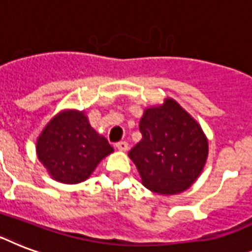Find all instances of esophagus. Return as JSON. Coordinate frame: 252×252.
<instances>
[{
  "mask_svg": "<svg viewBox=\"0 0 252 252\" xmlns=\"http://www.w3.org/2000/svg\"><path fill=\"white\" fill-rule=\"evenodd\" d=\"M116 148H118L120 152H126L128 150V142L126 141H120L116 144Z\"/></svg>",
  "mask_w": 252,
  "mask_h": 252,
  "instance_id": "obj_1",
  "label": "esophagus"
}]
</instances>
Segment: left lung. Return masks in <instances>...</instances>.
Here are the masks:
<instances>
[{
  "label": "left lung",
  "instance_id": "1",
  "mask_svg": "<svg viewBox=\"0 0 252 252\" xmlns=\"http://www.w3.org/2000/svg\"><path fill=\"white\" fill-rule=\"evenodd\" d=\"M141 141L129 150L142 184L159 195H176L193 184L208 158L201 126L174 99L144 111Z\"/></svg>",
  "mask_w": 252,
  "mask_h": 252
}]
</instances>
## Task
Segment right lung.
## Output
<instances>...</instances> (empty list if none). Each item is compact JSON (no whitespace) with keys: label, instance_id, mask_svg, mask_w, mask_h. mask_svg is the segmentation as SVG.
I'll use <instances>...</instances> for the list:
<instances>
[{"label":"right lung","instance_id":"obj_1","mask_svg":"<svg viewBox=\"0 0 252 252\" xmlns=\"http://www.w3.org/2000/svg\"><path fill=\"white\" fill-rule=\"evenodd\" d=\"M112 152L106 137L90 126L85 112L76 110L57 114L36 142L39 161L53 179L66 184L86 180Z\"/></svg>","mask_w":252,"mask_h":252}]
</instances>
